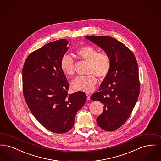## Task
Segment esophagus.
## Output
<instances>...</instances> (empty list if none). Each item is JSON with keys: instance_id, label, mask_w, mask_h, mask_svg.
<instances>
[{"instance_id": "obj_1", "label": "esophagus", "mask_w": 161, "mask_h": 161, "mask_svg": "<svg viewBox=\"0 0 161 161\" xmlns=\"http://www.w3.org/2000/svg\"><path fill=\"white\" fill-rule=\"evenodd\" d=\"M86 96H87V100H89L90 99V96H91V95H90L89 93H86Z\"/></svg>"}]
</instances>
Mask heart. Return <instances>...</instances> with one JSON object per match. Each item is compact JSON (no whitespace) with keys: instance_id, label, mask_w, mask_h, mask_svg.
<instances>
[{"instance_id":"1","label":"heart","mask_w":161,"mask_h":161,"mask_svg":"<svg viewBox=\"0 0 161 161\" xmlns=\"http://www.w3.org/2000/svg\"><path fill=\"white\" fill-rule=\"evenodd\" d=\"M75 53L78 58L88 62L87 73L91 74L75 78L71 83L72 86L75 90L91 92L97 83V78L93 74L101 78L107 77L111 67V57L107 53H99L97 48L91 45L82 46ZM60 68L66 75H72L74 73V59L69 55L64 54L60 60Z\"/></svg>"}]
</instances>
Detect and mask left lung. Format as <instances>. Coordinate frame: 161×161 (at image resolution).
I'll use <instances>...</instances> for the list:
<instances>
[{
    "label": "left lung",
    "mask_w": 161,
    "mask_h": 161,
    "mask_svg": "<svg viewBox=\"0 0 161 161\" xmlns=\"http://www.w3.org/2000/svg\"><path fill=\"white\" fill-rule=\"evenodd\" d=\"M107 53L111 59L108 74L93 93L92 101L103 105V113L97 117L100 128L114 131L126 122L135 107L140 93L138 67L132 52L121 42L105 36L85 37Z\"/></svg>",
    "instance_id": "obj_1"
}]
</instances>
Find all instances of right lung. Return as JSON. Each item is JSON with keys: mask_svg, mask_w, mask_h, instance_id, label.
Listing matches in <instances>:
<instances>
[{"mask_svg": "<svg viewBox=\"0 0 161 161\" xmlns=\"http://www.w3.org/2000/svg\"><path fill=\"white\" fill-rule=\"evenodd\" d=\"M68 43L62 39L32 52L22 71L23 95L29 108L44 127L57 134L74 126L76 114L87 99L81 91L68 94L69 84L60 68V60Z\"/></svg>", "mask_w": 161, "mask_h": 161, "instance_id": "right-lung-1", "label": "right lung"}]
</instances>
